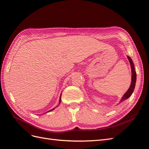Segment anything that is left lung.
Masks as SVG:
<instances>
[{
    "instance_id": "1",
    "label": "left lung",
    "mask_w": 149,
    "mask_h": 149,
    "mask_svg": "<svg viewBox=\"0 0 149 149\" xmlns=\"http://www.w3.org/2000/svg\"><path fill=\"white\" fill-rule=\"evenodd\" d=\"M128 60L130 62V66H131V70H132V82L131 84H130V86L129 88V89H128V91L125 93L124 95L123 96V98H122V100H120V102H122L123 101H124V100H125L126 99L129 98L130 96L132 95V94L134 91V89L135 88V86H136V71H135V68H134V65L133 62L131 60V58H130L129 56H127Z\"/></svg>"
}]
</instances>
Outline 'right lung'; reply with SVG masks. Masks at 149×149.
Here are the masks:
<instances>
[{
	"label": "right lung",
	"instance_id": "1",
	"mask_svg": "<svg viewBox=\"0 0 149 149\" xmlns=\"http://www.w3.org/2000/svg\"><path fill=\"white\" fill-rule=\"evenodd\" d=\"M61 102V97H60V103ZM54 109H55V108H54ZM54 109H52V110H50V111H52V110H53Z\"/></svg>",
	"mask_w": 149,
	"mask_h": 149
}]
</instances>
